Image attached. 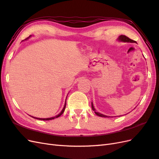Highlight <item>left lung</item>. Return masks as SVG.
Wrapping results in <instances>:
<instances>
[{"label": "left lung", "instance_id": "1", "mask_svg": "<svg viewBox=\"0 0 159 159\" xmlns=\"http://www.w3.org/2000/svg\"><path fill=\"white\" fill-rule=\"evenodd\" d=\"M117 40H118L119 42H121L136 43V42H135V41H134V40H132V39H129V38L126 37L125 35H120L119 37H118V38H117ZM91 107H92L93 111H94L95 113V114H96L97 116H99V117H109V116H105V115H103V114H102V113H101L97 112V111H96V109H95L94 106H93V102H91Z\"/></svg>", "mask_w": 159, "mask_h": 159}]
</instances>
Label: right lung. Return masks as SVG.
Instances as JSON below:
<instances>
[{"label": "right lung", "instance_id": "obj_1", "mask_svg": "<svg viewBox=\"0 0 159 159\" xmlns=\"http://www.w3.org/2000/svg\"><path fill=\"white\" fill-rule=\"evenodd\" d=\"M31 35H30L29 38H27V39H25V40H27V39H29L30 38H31ZM66 98H67V97H66ZM66 101H65V103H64V107H63V109H62V110L61 111V112L59 113V114H58L57 116H54V117H48V118H39V117H34V116H30L31 117H34V118H35V119H37V120H54V119H55V118H57V117H60L61 115L62 114V113H64V110H65V108H66Z\"/></svg>", "mask_w": 159, "mask_h": 159}]
</instances>
